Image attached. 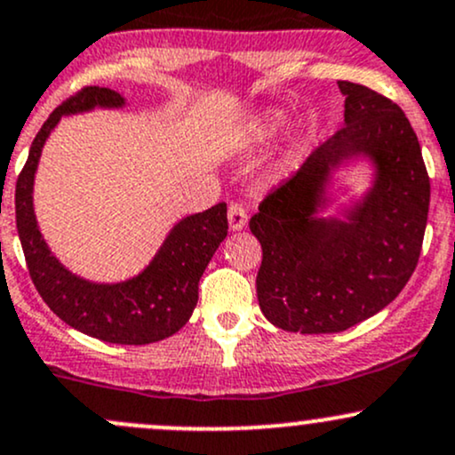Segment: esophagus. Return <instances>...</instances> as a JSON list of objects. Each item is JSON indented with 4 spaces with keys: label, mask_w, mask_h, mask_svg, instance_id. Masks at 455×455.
Instances as JSON below:
<instances>
[{
    "label": "esophagus",
    "mask_w": 455,
    "mask_h": 455,
    "mask_svg": "<svg viewBox=\"0 0 455 455\" xmlns=\"http://www.w3.org/2000/svg\"><path fill=\"white\" fill-rule=\"evenodd\" d=\"M248 222V213L243 209L242 203H231L228 204V227L231 231H242Z\"/></svg>",
    "instance_id": "34e87169"
}]
</instances>
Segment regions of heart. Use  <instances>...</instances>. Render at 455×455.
<instances>
[{
    "instance_id": "b5f03b06",
    "label": "heart",
    "mask_w": 455,
    "mask_h": 455,
    "mask_svg": "<svg viewBox=\"0 0 455 455\" xmlns=\"http://www.w3.org/2000/svg\"><path fill=\"white\" fill-rule=\"evenodd\" d=\"M283 124V116L278 112H272V114H267L266 118H263V123H261V136L263 138H269V136H274V133L278 132V127H281Z\"/></svg>"
}]
</instances>
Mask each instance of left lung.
I'll return each mask as SVG.
<instances>
[{
	"label": "left lung",
	"instance_id": "1",
	"mask_svg": "<svg viewBox=\"0 0 455 455\" xmlns=\"http://www.w3.org/2000/svg\"><path fill=\"white\" fill-rule=\"evenodd\" d=\"M346 124L263 198L251 218L261 242L259 307L289 332L347 331L397 298L417 267L430 209V177L411 121L376 90L339 82ZM365 152L379 181L347 223L315 220L327 171Z\"/></svg>",
	"mask_w": 455,
	"mask_h": 455
}]
</instances>
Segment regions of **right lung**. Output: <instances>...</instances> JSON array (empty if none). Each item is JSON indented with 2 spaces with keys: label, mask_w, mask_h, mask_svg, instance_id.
<instances>
[{
  "label": "right lung",
  "mask_w": 455,
  "mask_h": 455,
  "mask_svg": "<svg viewBox=\"0 0 455 455\" xmlns=\"http://www.w3.org/2000/svg\"><path fill=\"white\" fill-rule=\"evenodd\" d=\"M116 90L86 86L49 114L34 138L28 162L17 179L14 209L25 263L34 287L56 315L75 331L121 346H147L181 331L198 302V281L227 237V204L189 216L172 228L162 251L142 274L127 283L94 284L73 276L43 242L32 207V186L38 157L49 132L62 114L86 112L94 106L121 108Z\"/></svg>",
  "instance_id": "add662e5"
}]
</instances>
